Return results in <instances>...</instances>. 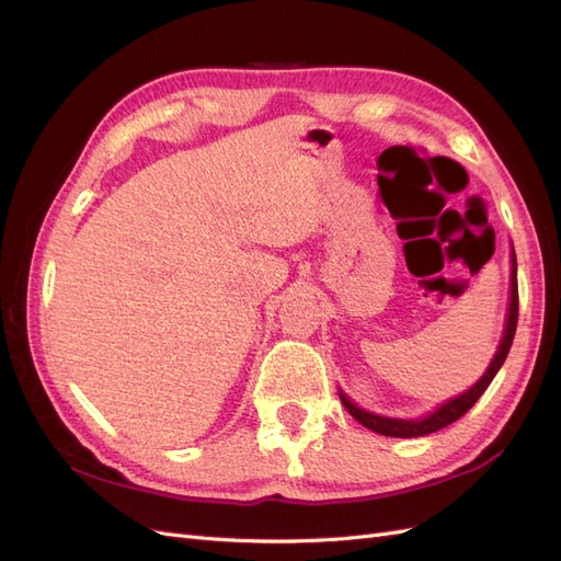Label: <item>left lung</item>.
<instances>
[{
	"mask_svg": "<svg viewBox=\"0 0 561 561\" xmlns=\"http://www.w3.org/2000/svg\"><path fill=\"white\" fill-rule=\"evenodd\" d=\"M517 316H519V295H517V262L513 257V285H511V311H507V322H505V334H503V342L499 346V353L494 355V360H491L489 369L484 371V377L474 383L470 390H466L463 396H458L454 400H449L447 404L439 407V410L426 419H419V421H402V419H386V416H377V414H369L365 410H358L344 393H339L342 398L344 407L348 410V414L360 421L365 428L375 431L379 435L386 437H419V435H428L435 433L439 428H447L449 423H454L456 419H461L470 407L480 400V396L486 390V386L491 383V379L496 377V371L501 369V365L507 358V351L513 346V339H515V330H517Z\"/></svg>",
	"mask_w": 561,
	"mask_h": 561,
	"instance_id": "8db88e82",
	"label": "left lung"
}]
</instances>
